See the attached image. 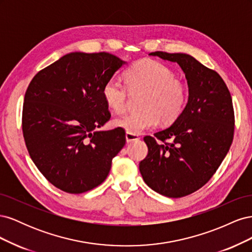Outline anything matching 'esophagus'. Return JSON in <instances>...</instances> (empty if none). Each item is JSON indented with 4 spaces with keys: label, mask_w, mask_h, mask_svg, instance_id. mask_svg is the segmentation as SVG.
<instances>
[{
    "label": "esophagus",
    "mask_w": 252,
    "mask_h": 252,
    "mask_svg": "<svg viewBox=\"0 0 252 252\" xmlns=\"http://www.w3.org/2000/svg\"><path fill=\"white\" fill-rule=\"evenodd\" d=\"M140 140V136L138 134H133L130 132H126V141L127 143H131Z\"/></svg>",
    "instance_id": "1"
}]
</instances>
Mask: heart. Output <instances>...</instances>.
I'll list each match as a JSON object with an SVG mask.
<instances>
[{
	"mask_svg": "<svg viewBox=\"0 0 252 252\" xmlns=\"http://www.w3.org/2000/svg\"><path fill=\"white\" fill-rule=\"evenodd\" d=\"M125 83L117 78L105 82L102 94L106 105L116 113L124 112L129 90H145L139 112H130L113 121L117 127L133 134L156 127L159 121L171 124L184 111L188 90L184 83L175 79L169 66L158 61L144 59L134 63L125 72ZM127 86L126 87V85Z\"/></svg>",
	"mask_w": 252,
	"mask_h": 252,
	"instance_id": "heart-1",
	"label": "heart"
}]
</instances>
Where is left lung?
Listing matches in <instances>:
<instances>
[{"label":"left lung","instance_id":"8db88e82","mask_svg":"<svg viewBox=\"0 0 252 252\" xmlns=\"http://www.w3.org/2000/svg\"><path fill=\"white\" fill-rule=\"evenodd\" d=\"M149 55L178 63L188 83L184 111L170 127L145 136L148 155L140 163L143 180L152 190L177 199L203 187L223 162L234 133L232 98L220 75L191 56Z\"/></svg>","mask_w":252,"mask_h":252}]
</instances>
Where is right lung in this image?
I'll list each match as a JSON object with an SVG mask.
<instances>
[{
    "instance_id": "1",
    "label": "right lung",
    "mask_w": 252,
    "mask_h": 252,
    "mask_svg": "<svg viewBox=\"0 0 252 252\" xmlns=\"http://www.w3.org/2000/svg\"><path fill=\"white\" fill-rule=\"evenodd\" d=\"M124 63L108 52L68 53L28 85L22 113L26 147L46 180L65 192L102 184L124 147L123 128L97 130L111 117L103 85Z\"/></svg>"
}]
</instances>
